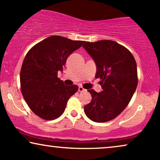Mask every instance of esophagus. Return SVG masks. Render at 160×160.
Listing matches in <instances>:
<instances>
[{
    "label": "esophagus",
    "mask_w": 160,
    "mask_h": 160,
    "mask_svg": "<svg viewBox=\"0 0 160 160\" xmlns=\"http://www.w3.org/2000/svg\"><path fill=\"white\" fill-rule=\"evenodd\" d=\"M84 91H85V89L83 88L82 87H79V88H78V92H84Z\"/></svg>",
    "instance_id": "esophagus-1"
}]
</instances>
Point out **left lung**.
<instances>
[{
    "instance_id": "1",
    "label": "left lung",
    "mask_w": 160,
    "mask_h": 160,
    "mask_svg": "<svg viewBox=\"0 0 160 160\" xmlns=\"http://www.w3.org/2000/svg\"><path fill=\"white\" fill-rule=\"evenodd\" d=\"M96 64L95 78H100L103 90L88 91L92 101L84 106L91 121L104 123L115 118L129 103L138 86L135 59L128 50L112 40L85 42L83 45Z\"/></svg>"
}]
</instances>
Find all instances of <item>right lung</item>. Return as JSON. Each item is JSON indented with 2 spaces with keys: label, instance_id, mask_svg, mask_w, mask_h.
I'll list each match as a JSON object with an SVG mask.
<instances>
[{
  "label": "right lung",
  "instance_id": "1",
  "mask_svg": "<svg viewBox=\"0 0 160 160\" xmlns=\"http://www.w3.org/2000/svg\"><path fill=\"white\" fill-rule=\"evenodd\" d=\"M84 42L53 35L26 53L20 70V90L31 110L42 119L51 121L61 116L68 99L77 92V85L66 86L57 73Z\"/></svg>",
  "mask_w": 160,
  "mask_h": 160
}]
</instances>
